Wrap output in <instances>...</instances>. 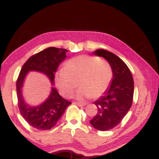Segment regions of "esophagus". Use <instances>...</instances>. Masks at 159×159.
Returning <instances> with one entry per match:
<instances>
[{"label": "esophagus", "instance_id": "esophagus-1", "mask_svg": "<svg viewBox=\"0 0 159 159\" xmlns=\"http://www.w3.org/2000/svg\"><path fill=\"white\" fill-rule=\"evenodd\" d=\"M73 104L76 105H78V106L80 107H82V106H84V105H87V103L85 102H73Z\"/></svg>", "mask_w": 159, "mask_h": 159}]
</instances>
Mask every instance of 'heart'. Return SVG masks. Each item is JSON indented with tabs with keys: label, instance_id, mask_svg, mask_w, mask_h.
<instances>
[{
	"label": "heart",
	"instance_id": "obj_1",
	"mask_svg": "<svg viewBox=\"0 0 159 159\" xmlns=\"http://www.w3.org/2000/svg\"><path fill=\"white\" fill-rule=\"evenodd\" d=\"M113 78L108 62L96 56L81 55L72 58L55 75V83L60 93L66 98L73 96L78 83V100L96 98L106 91Z\"/></svg>",
	"mask_w": 159,
	"mask_h": 159
}]
</instances>
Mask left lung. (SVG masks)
Here are the masks:
<instances>
[{
    "instance_id": "8db88e82",
    "label": "left lung",
    "mask_w": 159,
    "mask_h": 159,
    "mask_svg": "<svg viewBox=\"0 0 159 159\" xmlns=\"http://www.w3.org/2000/svg\"><path fill=\"white\" fill-rule=\"evenodd\" d=\"M93 53L105 58L113 71L110 86L93 102L98 112L90 120V124L96 129L107 131L119 125L132 107L134 80L129 67L119 57L104 49H98Z\"/></svg>"
}]
</instances>
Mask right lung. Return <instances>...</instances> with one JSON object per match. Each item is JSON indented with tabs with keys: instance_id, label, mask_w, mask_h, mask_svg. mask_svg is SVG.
I'll list each match as a JSON object with an SVG mask.
<instances>
[{
	"instance_id": "1",
	"label": "right lung",
	"mask_w": 159,
	"mask_h": 159,
	"mask_svg": "<svg viewBox=\"0 0 159 159\" xmlns=\"http://www.w3.org/2000/svg\"><path fill=\"white\" fill-rule=\"evenodd\" d=\"M66 49L50 47L30 57L23 65L17 81L18 105L23 118L30 125L38 130H48L56 125L71 102L60 96L54 87H52L50 95L43 103L31 106L25 102L22 96V87L25 77L30 71L42 72L54 84V73L59 65L66 57Z\"/></svg>"
}]
</instances>
